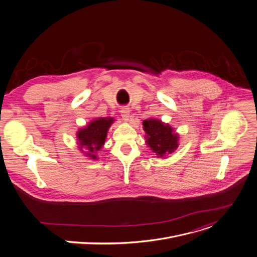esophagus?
I'll use <instances>...</instances> for the list:
<instances>
[{
  "mask_svg": "<svg viewBox=\"0 0 257 257\" xmlns=\"http://www.w3.org/2000/svg\"><path fill=\"white\" fill-rule=\"evenodd\" d=\"M120 112H121V115H122V118H123L124 120H128V119H129L130 109H129L128 107H123V108H121Z\"/></svg>",
  "mask_w": 257,
  "mask_h": 257,
  "instance_id": "34e87169",
  "label": "esophagus"
}]
</instances>
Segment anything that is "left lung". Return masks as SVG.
Here are the masks:
<instances>
[{
	"label": "left lung",
	"mask_w": 257,
	"mask_h": 257,
	"mask_svg": "<svg viewBox=\"0 0 257 257\" xmlns=\"http://www.w3.org/2000/svg\"><path fill=\"white\" fill-rule=\"evenodd\" d=\"M143 125L147 133V143L158 157L166 158L167 155L177 149L178 135L173 132V128L168 124L165 125L159 120L151 119L145 120Z\"/></svg>",
	"instance_id": "left-lung-1"
}]
</instances>
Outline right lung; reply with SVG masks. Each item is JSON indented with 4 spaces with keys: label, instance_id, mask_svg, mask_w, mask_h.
Instances as JSON below:
<instances>
[{
    "label": "right lung",
    "instance_id": "add662e5",
    "mask_svg": "<svg viewBox=\"0 0 257 257\" xmlns=\"http://www.w3.org/2000/svg\"><path fill=\"white\" fill-rule=\"evenodd\" d=\"M112 122V118H99L93 120L90 122V124H88L86 128L79 130L77 133L80 149L86 147L88 150L86 154L91 159L97 158L96 153L104 145L107 130Z\"/></svg>",
    "mask_w": 257,
    "mask_h": 257
}]
</instances>
